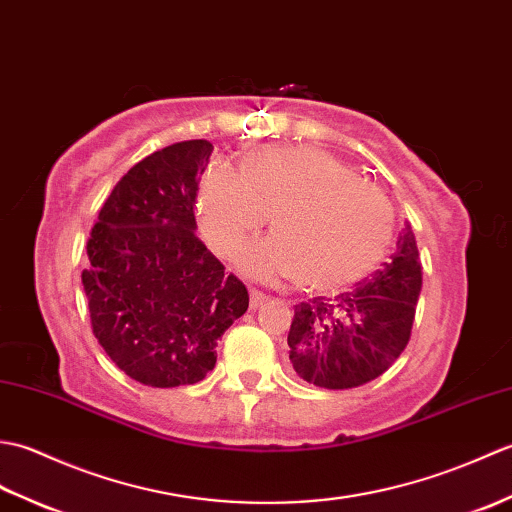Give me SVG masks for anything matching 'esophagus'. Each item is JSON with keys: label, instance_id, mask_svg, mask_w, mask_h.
Segmentation results:
<instances>
[{"label": "esophagus", "instance_id": "1", "mask_svg": "<svg viewBox=\"0 0 512 512\" xmlns=\"http://www.w3.org/2000/svg\"><path fill=\"white\" fill-rule=\"evenodd\" d=\"M268 297L264 295V292H259V290H250V310H257L259 306H264V301H266Z\"/></svg>", "mask_w": 512, "mask_h": 512}]
</instances>
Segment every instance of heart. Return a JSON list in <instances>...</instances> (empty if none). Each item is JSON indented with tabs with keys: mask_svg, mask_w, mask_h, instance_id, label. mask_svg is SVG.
<instances>
[{
	"mask_svg": "<svg viewBox=\"0 0 512 512\" xmlns=\"http://www.w3.org/2000/svg\"><path fill=\"white\" fill-rule=\"evenodd\" d=\"M202 233L231 257L268 217L273 237L248 246L239 264L262 281L295 279L310 292H339L374 273L394 239L387 195L317 147H262L239 178L211 169L200 184Z\"/></svg>",
	"mask_w": 512,
	"mask_h": 512,
	"instance_id": "b5f03b06",
	"label": "heart"
}]
</instances>
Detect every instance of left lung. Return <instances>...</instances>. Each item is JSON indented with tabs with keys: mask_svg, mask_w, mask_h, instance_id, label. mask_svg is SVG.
<instances>
[{
	"mask_svg": "<svg viewBox=\"0 0 512 512\" xmlns=\"http://www.w3.org/2000/svg\"><path fill=\"white\" fill-rule=\"evenodd\" d=\"M420 288V253L407 224L389 262L354 290L295 306L288 332L292 369L321 389H352L378 378L409 343Z\"/></svg>",
	"mask_w": 512,
	"mask_h": 512,
	"instance_id": "left-lung-1",
	"label": "left lung"
}]
</instances>
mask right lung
Listing matches in <instances>:
<instances>
[{
  "instance_id": "right-lung-1",
  "label": "right lung",
  "mask_w": 512,
  "mask_h": 512,
  "mask_svg": "<svg viewBox=\"0 0 512 512\" xmlns=\"http://www.w3.org/2000/svg\"><path fill=\"white\" fill-rule=\"evenodd\" d=\"M209 140H182L118 180L88 239L92 330L118 369L149 387L193 385L248 310V290L195 237Z\"/></svg>"
}]
</instances>
